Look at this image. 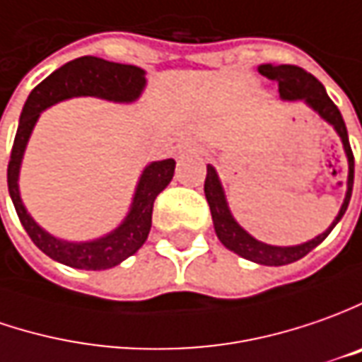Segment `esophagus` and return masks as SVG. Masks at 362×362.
Returning a JSON list of instances; mask_svg holds the SVG:
<instances>
[{"mask_svg":"<svg viewBox=\"0 0 362 362\" xmlns=\"http://www.w3.org/2000/svg\"><path fill=\"white\" fill-rule=\"evenodd\" d=\"M200 152V146L194 140H184V142L178 144V158H188L192 154H198Z\"/></svg>","mask_w":362,"mask_h":362,"instance_id":"1","label":"esophagus"}]
</instances>
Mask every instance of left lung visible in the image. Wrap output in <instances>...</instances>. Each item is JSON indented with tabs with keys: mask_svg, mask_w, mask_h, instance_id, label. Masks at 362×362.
Returning <instances> with one entry per match:
<instances>
[{
	"mask_svg": "<svg viewBox=\"0 0 362 362\" xmlns=\"http://www.w3.org/2000/svg\"><path fill=\"white\" fill-rule=\"evenodd\" d=\"M258 71L268 78V80L279 81V92H281L282 100H288V102H296V100H303L306 106L313 107L318 116L322 119H327L330 126L337 130V134L341 136V142H343L344 154L349 160V180H346V196H344V202L337 214V218L332 220L327 230L322 234H318L317 238L308 240V243L296 244V246H272V244L260 243L256 240L255 236H250L248 232L244 230L243 226L234 220L230 214V208L226 202V196L222 190V184H220L218 174L212 166L206 168V180H204V194L208 206H210V212H212V222H214V230L218 240L228 250L236 252L238 256H243L246 260H252L256 264H267V267H282V264H291L300 260L303 256H306L313 248H317L318 244L322 243L330 230L339 224V220L343 218V214L346 212V206L351 200V194H353V178H355V158H353V150H351V144H349V134H346V126H344V119L339 112V107L334 106V102L330 100L325 86L303 68L298 66H272V64H264L260 66Z\"/></svg>",
	"mask_w": 362,
	"mask_h": 362,
	"instance_id": "obj_1",
	"label": "left lung"
}]
</instances>
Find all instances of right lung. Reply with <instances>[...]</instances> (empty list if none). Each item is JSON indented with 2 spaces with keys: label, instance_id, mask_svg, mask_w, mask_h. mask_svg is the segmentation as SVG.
Instances as JSON below:
<instances>
[{
  "label": "right lung",
  "instance_id": "add662e5",
  "mask_svg": "<svg viewBox=\"0 0 362 362\" xmlns=\"http://www.w3.org/2000/svg\"><path fill=\"white\" fill-rule=\"evenodd\" d=\"M144 74L146 71L142 68L128 66V64H116V62H107V59L94 56L78 57L56 69L42 83H37L21 110L18 134H16L9 164H7L9 196L16 206L19 222L23 224L33 244L49 258H54L66 267L81 268V270H106V268L119 264L128 256L136 255L150 234L154 200L172 180L176 162L168 158V160L152 162L144 168L136 186L130 212L116 230H112L102 238L88 240V243H68L45 232L28 214L19 196V166H21V158L25 152L28 140L32 136L33 126L45 107L54 106L68 98L95 95L102 100L122 102V104L136 102L146 86Z\"/></svg>",
  "mask_w": 362,
  "mask_h": 362
}]
</instances>
